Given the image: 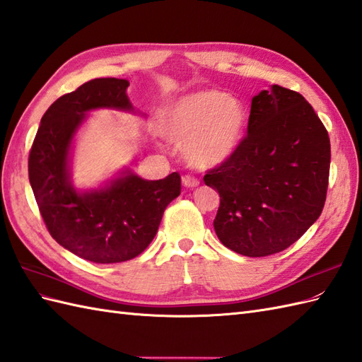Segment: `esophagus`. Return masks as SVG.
Segmentation results:
<instances>
[{"label":"esophagus","instance_id":"34e87169","mask_svg":"<svg viewBox=\"0 0 362 362\" xmlns=\"http://www.w3.org/2000/svg\"><path fill=\"white\" fill-rule=\"evenodd\" d=\"M182 184H184V186H186V187H192V189H194V187H197V186H199V180L198 178H195V176L194 175H182Z\"/></svg>","mask_w":362,"mask_h":362}]
</instances>
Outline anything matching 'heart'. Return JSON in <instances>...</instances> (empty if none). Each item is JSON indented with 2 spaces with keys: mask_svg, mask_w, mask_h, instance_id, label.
Listing matches in <instances>:
<instances>
[{
  "mask_svg": "<svg viewBox=\"0 0 362 362\" xmlns=\"http://www.w3.org/2000/svg\"><path fill=\"white\" fill-rule=\"evenodd\" d=\"M164 132L183 141L182 155L195 167L218 165L240 147L246 128L243 103L220 90L184 94L163 113Z\"/></svg>",
  "mask_w": 362,
  "mask_h": 362,
  "instance_id": "obj_1",
  "label": "heart"
}]
</instances>
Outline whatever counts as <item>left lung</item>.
Returning a JSON list of instances; mask_svg holds the SVG:
<instances>
[{
    "instance_id": "obj_1",
    "label": "left lung",
    "mask_w": 362,
    "mask_h": 362,
    "mask_svg": "<svg viewBox=\"0 0 362 362\" xmlns=\"http://www.w3.org/2000/svg\"><path fill=\"white\" fill-rule=\"evenodd\" d=\"M330 156L328 132L302 94L279 85L257 94L240 147L203 178L220 194V242L246 257L297 242L322 214Z\"/></svg>"
}]
</instances>
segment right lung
I'll return each instance as SVG.
<instances>
[{
    "mask_svg": "<svg viewBox=\"0 0 362 362\" xmlns=\"http://www.w3.org/2000/svg\"><path fill=\"white\" fill-rule=\"evenodd\" d=\"M128 80L94 78L46 110L29 153V181L52 238L94 263L132 260L155 238L165 207L181 194V176L147 181L130 172L105 189L78 192L69 181L72 136L94 108L133 110Z\"/></svg>",
    "mask_w": 362,
    "mask_h": 362,
    "instance_id": "obj_1",
    "label": "right lung"
}]
</instances>
